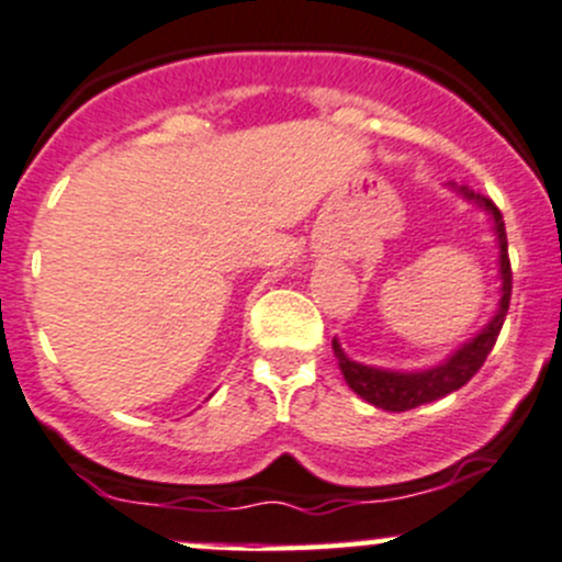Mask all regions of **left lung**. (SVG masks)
Segmentation results:
<instances>
[{"mask_svg": "<svg viewBox=\"0 0 562 562\" xmlns=\"http://www.w3.org/2000/svg\"><path fill=\"white\" fill-rule=\"evenodd\" d=\"M468 201H475L479 206H484L492 214V228H495L497 247H501V302H497V313L475 334L470 342H464L462 348L454 350L443 364L432 367V370H418V372H394V370H381V367H367L359 361H350L345 356V350L339 348V342L334 339L331 348L334 356L339 361V370H342L345 383L367 400L370 405L383 407V411L402 413L413 411L418 405H427V402L440 400V396L451 394V391L462 389L475 372L484 367L486 356L492 353L497 342V334H501L503 321H506L508 304H512V260H508V241H506V223H503V214L497 212L495 203L490 198L479 195L470 187H459Z\"/></svg>", "mask_w": 562, "mask_h": 562, "instance_id": "left-lung-1", "label": "left lung"}]
</instances>
